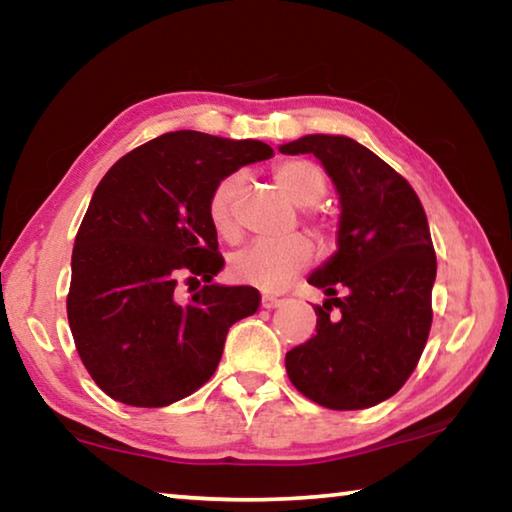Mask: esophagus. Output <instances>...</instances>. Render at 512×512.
<instances>
[{
  "mask_svg": "<svg viewBox=\"0 0 512 512\" xmlns=\"http://www.w3.org/2000/svg\"><path fill=\"white\" fill-rule=\"evenodd\" d=\"M280 305H282L280 298L268 296V293H264V296H262V307H264V309H275V307H280Z\"/></svg>",
  "mask_w": 512,
  "mask_h": 512,
  "instance_id": "esophagus-1",
  "label": "esophagus"
}]
</instances>
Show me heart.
<instances>
[{
	"label": "heart",
	"mask_w": 512,
	"mask_h": 512,
	"mask_svg": "<svg viewBox=\"0 0 512 512\" xmlns=\"http://www.w3.org/2000/svg\"><path fill=\"white\" fill-rule=\"evenodd\" d=\"M275 180L293 203L300 207L316 205L327 192V178L318 164L309 160H287L275 167ZM241 189L237 173L216 183L207 203L212 228L221 237L237 235L235 205ZM314 248L302 235H291L277 241H255L230 257V277L237 282L253 284L264 291L282 289L293 275L311 262Z\"/></svg>",
	"instance_id": "b5f03b06"
}]
</instances>
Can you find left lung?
Returning <instances> with one entry per match:
<instances>
[{"instance_id":"left-lung-1","label":"left lung","mask_w":512,"mask_h":512,"mask_svg":"<svg viewBox=\"0 0 512 512\" xmlns=\"http://www.w3.org/2000/svg\"><path fill=\"white\" fill-rule=\"evenodd\" d=\"M280 151L314 153L341 205L336 253L307 277L329 298L316 307V334L287 352L289 379L327 409H368L400 391L427 343L436 282L427 214L400 173L352 137L305 135Z\"/></svg>"}]
</instances>
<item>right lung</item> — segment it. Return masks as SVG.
Here are the masks:
<instances>
[{
  "label": "right lung",
  "instance_id": "obj_1",
  "mask_svg": "<svg viewBox=\"0 0 512 512\" xmlns=\"http://www.w3.org/2000/svg\"><path fill=\"white\" fill-rule=\"evenodd\" d=\"M271 155L259 140L164 133L94 189L67 318L83 366L112 400L160 409L192 395L219 366L228 329L257 311V289L212 282L225 262L207 203L219 180ZM180 276L206 287L180 303Z\"/></svg>",
  "mask_w": 512,
  "mask_h": 512
}]
</instances>
